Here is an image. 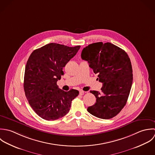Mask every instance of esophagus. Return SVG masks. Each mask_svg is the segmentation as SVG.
<instances>
[{"mask_svg": "<svg viewBox=\"0 0 155 155\" xmlns=\"http://www.w3.org/2000/svg\"><path fill=\"white\" fill-rule=\"evenodd\" d=\"M84 94V92L83 91H80V95H83Z\"/></svg>", "mask_w": 155, "mask_h": 155, "instance_id": "esophagus-1", "label": "esophagus"}]
</instances>
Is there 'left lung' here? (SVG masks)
<instances>
[{
	"mask_svg": "<svg viewBox=\"0 0 155 155\" xmlns=\"http://www.w3.org/2000/svg\"><path fill=\"white\" fill-rule=\"evenodd\" d=\"M81 56L103 84L101 93L91 91L96 101L87 108L88 112L100 119L114 117L126 105L132 87V68L127 54L110 42H99L84 48Z\"/></svg>",
	"mask_w": 155,
	"mask_h": 155,
	"instance_id": "8db88e82",
	"label": "left lung"
}]
</instances>
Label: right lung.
<instances>
[{
  "mask_svg": "<svg viewBox=\"0 0 155 155\" xmlns=\"http://www.w3.org/2000/svg\"><path fill=\"white\" fill-rule=\"evenodd\" d=\"M80 45L69 47L48 44L34 50L26 65L24 90L34 111L44 120L59 119L69 111L72 101L79 92H64L57 81L64 74L63 68L78 52Z\"/></svg>",
  "mask_w": 155,
  "mask_h": 155,
  "instance_id": "right-lung-1",
  "label": "right lung"
}]
</instances>
